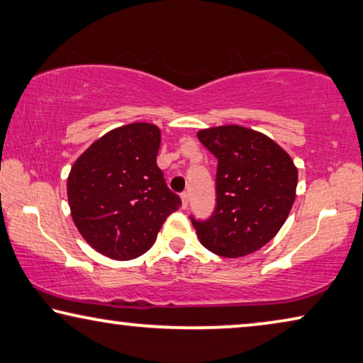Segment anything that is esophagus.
Listing matches in <instances>:
<instances>
[{"mask_svg":"<svg viewBox=\"0 0 363 363\" xmlns=\"http://www.w3.org/2000/svg\"><path fill=\"white\" fill-rule=\"evenodd\" d=\"M180 198H182V208L186 209L188 204H190V196H188V193H182Z\"/></svg>","mask_w":363,"mask_h":363,"instance_id":"34e87169","label":"esophagus"}]
</instances>
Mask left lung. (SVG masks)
<instances>
[{"label": "left lung", "instance_id": "1", "mask_svg": "<svg viewBox=\"0 0 363 363\" xmlns=\"http://www.w3.org/2000/svg\"><path fill=\"white\" fill-rule=\"evenodd\" d=\"M198 139L218 159L214 213L206 220L191 218L199 242L220 257L249 255L285 224L298 169L275 140L242 125L201 129Z\"/></svg>", "mask_w": 363, "mask_h": 363}]
</instances>
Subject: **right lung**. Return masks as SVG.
Here are the masks:
<instances>
[{
    "label": "right lung",
    "instance_id": "1",
    "mask_svg": "<svg viewBox=\"0 0 363 363\" xmlns=\"http://www.w3.org/2000/svg\"><path fill=\"white\" fill-rule=\"evenodd\" d=\"M160 129L133 123L109 130L73 164L67 196L78 233L99 254L130 260L154 245L182 206L157 167Z\"/></svg>",
    "mask_w": 363,
    "mask_h": 363
}]
</instances>
